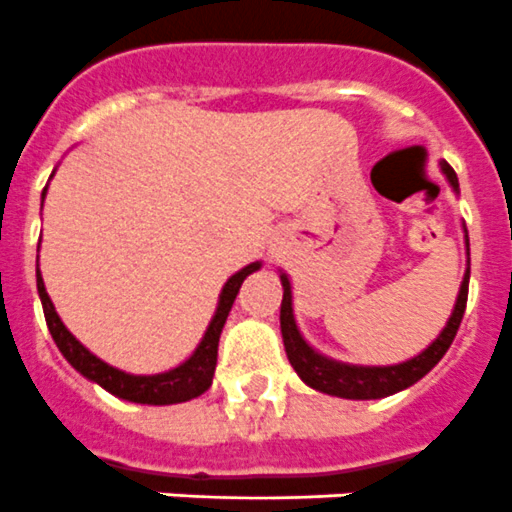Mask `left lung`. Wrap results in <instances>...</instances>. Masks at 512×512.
I'll list each match as a JSON object with an SVG mask.
<instances>
[{
	"instance_id": "8db88e82",
	"label": "left lung",
	"mask_w": 512,
	"mask_h": 512,
	"mask_svg": "<svg viewBox=\"0 0 512 512\" xmlns=\"http://www.w3.org/2000/svg\"><path fill=\"white\" fill-rule=\"evenodd\" d=\"M441 171L446 174L454 192H459V179L456 171L451 169L446 161H441ZM467 251H469V235H467ZM282 310H279V323H282V338L284 351H287L289 364L295 366V372L300 374L302 382L312 390L325 392L333 397H346V400H379V397L395 395L400 390H408L410 384L423 379L431 372L433 366L443 359V354L449 351L451 341H454L456 330H459L464 310H467V295H469V266L461 282L459 297H456L454 312H451L449 323L441 330V336L425 348L423 354L415 359L402 361V364L392 366H356L343 364V361L328 359V356L318 354L305 338L300 336L295 323V312H292V287H289L287 274H282Z\"/></svg>"
}]
</instances>
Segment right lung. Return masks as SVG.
I'll return each mask as SVG.
<instances>
[{"label": "right lung", "mask_w": 512, "mask_h": 512, "mask_svg": "<svg viewBox=\"0 0 512 512\" xmlns=\"http://www.w3.org/2000/svg\"><path fill=\"white\" fill-rule=\"evenodd\" d=\"M256 269H261L259 261L243 266L241 271H235L233 277L225 282L215 315H212L210 325H207L205 338L200 341V346L194 348V354L189 356L184 364L176 366V369H169V372L164 374H151V377H138V374L120 372V369L104 364V361L97 359L92 351H87V348L81 346V343L71 336V330L61 323V318H58L56 307H53L51 297L45 292L40 269H35V279H38V295L40 302H43L48 330H51L58 351L66 356V361L74 366L76 372L84 374V377L92 379V382H97L99 387H104L110 395L120 397V400L140 402V405H176V402H187L192 400V397H200L202 392L210 390L212 374H215L217 364V343H220L223 325L225 320H228V312L230 307H233L235 295H238L243 279H246L248 274H253Z\"/></svg>", "instance_id": "right-lung-1"}]
</instances>
